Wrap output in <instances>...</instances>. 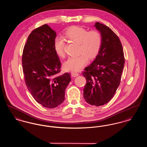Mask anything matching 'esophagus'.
<instances>
[{
	"instance_id": "obj_1",
	"label": "esophagus",
	"mask_w": 147,
	"mask_h": 147,
	"mask_svg": "<svg viewBox=\"0 0 147 147\" xmlns=\"http://www.w3.org/2000/svg\"><path fill=\"white\" fill-rule=\"evenodd\" d=\"M71 76L73 77H77L78 76H79V74L78 73H76V72H71Z\"/></svg>"
}]
</instances>
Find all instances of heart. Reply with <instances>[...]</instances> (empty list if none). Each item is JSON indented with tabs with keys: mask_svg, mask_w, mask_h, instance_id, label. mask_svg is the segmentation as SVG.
Returning a JSON list of instances; mask_svg holds the SVG:
<instances>
[{
	"mask_svg": "<svg viewBox=\"0 0 147 147\" xmlns=\"http://www.w3.org/2000/svg\"><path fill=\"white\" fill-rule=\"evenodd\" d=\"M66 38L74 43H78L79 56L70 57L64 63V68L67 70L77 71L88 63V58H93L98 55L102 45V36L98 30L88 29L74 26L68 28L64 33ZM65 42L61 37H57L54 41V49L57 55L63 57Z\"/></svg>",
	"mask_w": 147,
	"mask_h": 147,
	"instance_id": "b5f03b06",
	"label": "heart"
}]
</instances>
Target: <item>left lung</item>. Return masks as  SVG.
<instances>
[{"label":"left lung","mask_w":147,"mask_h":147,"mask_svg":"<svg viewBox=\"0 0 147 147\" xmlns=\"http://www.w3.org/2000/svg\"><path fill=\"white\" fill-rule=\"evenodd\" d=\"M95 26L102 36V45L95 60L83 72L86 80L83 96L88 104L98 106L109 102L117 90L125 57L120 40L112 30L98 22Z\"/></svg>","instance_id":"1"}]
</instances>
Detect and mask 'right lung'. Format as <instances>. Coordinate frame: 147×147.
<instances>
[{"mask_svg":"<svg viewBox=\"0 0 147 147\" xmlns=\"http://www.w3.org/2000/svg\"><path fill=\"white\" fill-rule=\"evenodd\" d=\"M56 32L47 24L28 36L22 56L25 84L35 100L45 107L55 108L65 98L71 80L69 73L62 75L61 63L54 49Z\"/></svg>","mask_w":147,"mask_h":147,"instance_id":"1","label":"right lung"}]
</instances>
